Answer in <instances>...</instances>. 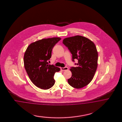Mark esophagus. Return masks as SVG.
<instances>
[{"label":"esophagus","mask_w":122,"mask_h":122,"mask_svg":"<svg viewBox=\"0 0 122 122\" xmlns=\"http://www.w3.org/2000/svg\"><path fill=\"white\" fill-rule=\"evenodd\" d=\"M61 70L62 71H64L68 70V67H67V66L64 67H61Z\"/></svg>","instance_id":"34e87169"}]
</instances>
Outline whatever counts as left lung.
Instances as JSON below:
<instances>
[{"label":"left lung","instance_id":"obj_1","mask_svg":"<svg viewBox=\"0 0 122 122\" xmlns=\"http://www.w3.org/2000/svg\"><path fill=\"white\" fill-rule=\"evenodd\" d=\"M63 43L72 55V61L78 60L75 64L77 66L70 69L72 76L68 83L75 88H82L92 81L96 72L98 52L95 45L88 38L80 35L64 38Z\"/></svg>","mask_w":122,"mask_h":122}]
</instances>
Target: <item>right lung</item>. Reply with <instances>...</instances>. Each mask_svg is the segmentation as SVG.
Wrapping results in <instances>:
<instances>
[{
	"label": "right lung",
	"instance_id": "obj_1",
	"mask_svg": "<svg viewBox=\"0 0 122 122\" xmlns=\"http://www.w3.org/2000/svg\"><path fill=\"white\" fill-rule=\"evenodd\" d=\"M61 40L60 37L44 38L31 43L24 56V66L30 80L34 85L47 89L54 85V76L59 67L49 64L52 49Z\"/></svg>",
	"mask_w": 122,
	"mask_h": 122
}]
</instances>
